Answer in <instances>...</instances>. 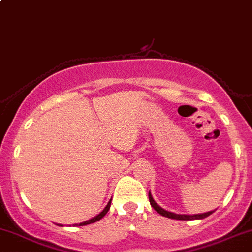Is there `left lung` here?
I'll return each mask as SVG.
<instances>
[{
    "instance_id": "8db88e82",
    "label": "left lung",
    "mask_w": 252,
    "mask_h": 252,
    "mask_svg": "<svg viewBox=\"0 0 252 252\" xmlns=\"http://www.w3.org/2000/svg\"><path fill=\"white\" fill-rule=\"evenodd\" d=\"M148 198H150V203L151 205H152L153 209L156 210L157 213H159L160 215H163V217H167V218H171V219H177V220H194V219H204V218L209 217L210 214H212L213 212H208V213H204V214H195V215H181V214H174V213H171V212H167V210L162 209V208L159 207V205L157 204V203L153 200L152 195H151V193H148Z\"/></svg>"
}]
</instances>
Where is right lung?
Segmentation results:
<instances>
[{
	"label": "right lung",
	"mask_w": 252,
	"mask_h": 252,
	"mask_svg": "<svg viewBox=\"0 0 252 252\" xmlns=\"http://www.w3.org/2000/svg\"><path fill=\"white\" fill-rule=\"evenodd\" d=\"M110 204H111V200H110V202L107 203V205H106V207H105V209L102 210V212L100 213L99 215H96V217H95V218H93V219L88 220V221H84V222H80V224H76V226H83V225L93 224V222H96V221H99V220H100V219H102V218H104L105 215H106V213L109 212V209H110Z\"/></svg>",
	"instance_id": "right-lung-1"
}]
</instances>
